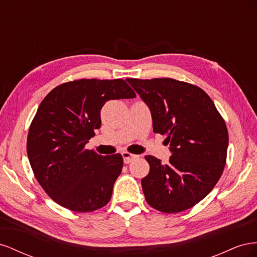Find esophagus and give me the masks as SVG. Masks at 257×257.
<instances>
[{"label":"esophagus","mask_w":257,"mask_h":257,"mask_svg":"<svg viewBox=\"0 0 257 257\" xmlns=\"http://www.w3.org/2000/svg\"><path fill=\"white\" fill-rule=\"evenodd\" d=\"M122 157H123L124 163H125V164H130V163H131L132 161L135 160V159L137 158V155L131 154V153H128V152H122Z\"/></svg>","instance_id":"obj_1"}]
</instances>
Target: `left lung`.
Segmentation results:
<instances>
[{
    "mask_svg": "<svg viewBox=\"0 0 257 257\" xmlns=\"http://www.w3.org/2000/svg\"><path fill=\"white\" fill-rule=\"evenodd\" d=\"M149 107L153 132L166 135L168 164L148 155L150 172L142 179L147 203L165 213L195 206L214 188L226 163V124L207 93L172 78H128Z\"/></svg>",
    "mask_w": 257,
    "mask_h": 257,
    "instance_id": "obj_1",
    "label": "left lung"
}]
</instances>
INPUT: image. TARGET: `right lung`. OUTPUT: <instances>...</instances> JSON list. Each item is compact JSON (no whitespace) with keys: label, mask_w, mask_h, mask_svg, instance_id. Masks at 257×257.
Returning <instances> with one entry per match:
<instances>
[{"label":"right lung","mask_w":257,"mask_h":257,"mask_svg":"<svg viewBox=\"0 0 257 257\" xmlns=\"http://www.w3.org/2000/svg\"><path fill=\"white\" fill-rule=\"evenodd\" d=\"M122 79H80L48 93L31 123L27 152L35 178L62 207L94 211L108 204L122 172L121 154L84 149L100 127V109L109 99L134 98Z\"/></svg>","instance_id":"obj_1"}]
</instances>
